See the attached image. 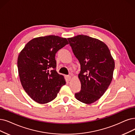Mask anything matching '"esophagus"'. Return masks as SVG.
Here are the masks:
<instances>
[{
    "label": "esophagus",
    "instance_id": "34e87169",
    "mask_svg": "<svg viewBox=\"0 0 135 135\" xmlns=\"http://www.w3.org/2000/svg\"><path fill=\"white\" fill-rule=\"evenodd\" d=\"M66 78H67V80H68V81H70L71 80V76L70 75H68V76H66Z\"/></svg>",
    "mask_w": 135,
    "mask_h": 135
}]
</instances>
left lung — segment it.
<instances>
[{"label": "left lung", "mask_w": 135, "mask_h": 135, "mask_svg": "<svg viewBox=\"0 0 135 135\" xmlns=\"http://www.w3.org/2000/svg\"><path fill=\"white\" fill-rule=\"evenodd\" d=\"M74 54L80 64L79 78L81 90L75 98L90 104L104 94L111 83L115 62L107 46L87 35H79L68 39Z\"/></svg>", "instance_id": "1"}]
</instances>
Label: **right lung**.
<instances>
[{"instance_id":"add662e5","label":"right lung","mask_w":135,"mask_h":135,"mask_svg":"<svg viewBox=\"0 0 135 135\" xmlns=\"http://www.w3.org/2000/svg\"><path fill=\"white\" fill-rule=\"evenodd\" d=\"M68 44L66 38L58 36H41L29 41L19 54L17 64L21 84L37 103L53 100L66 84L62 75L56 72L55 54Z\"/></svg>"}]
</instances>
